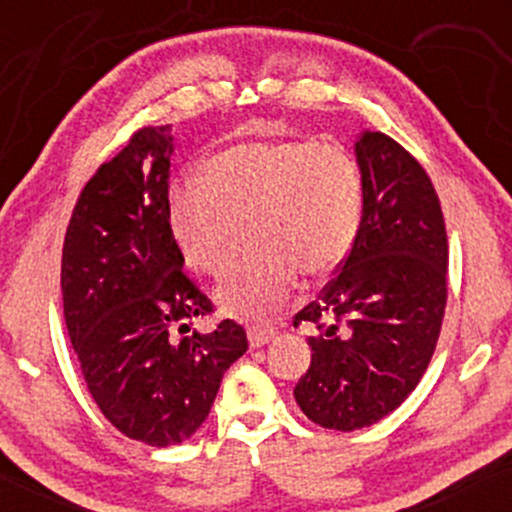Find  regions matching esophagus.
I'll list each match as a JSON object with an SVG mask.
<instances>
[{
  "label": "esophagus",
  "instance_id": "1",
  "mask_svg": "<svg viewBox=\"0 0 512 512\" xmlns=\"http://www.w3.org/2000/svg\"><path fill=\"white\" fill-rule=\"evenodd\" d=\"M274 337H276L274 327H250V332H248V339H250L252 349H260V346L272 342Z\"/></svg>",
  "mask_w": 512,
  "mask_h": 512
}]
</instances>
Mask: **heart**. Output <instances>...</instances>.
<instances>
[{
	"label": "heart",
	"instance_id": "b5f03b06",
	"mask_svg": "<svg viewBox=\"0 0 512 512\" xmlns=\"http://www.w3.org/2000/svg\"><path fill=\"white\" fill-rule=\"evenodd\" d=\"M363 207L356 161L339 146L274 139L228 146L199 178L170 190L168 221L185 260L219 276L238 226L252 250L216 289L223 313L260 320L291 293L296 272L322 276L354 243Z\"/></svg>",
	"mask_w": 512,
	"mask_h": 512
}]
</instances>
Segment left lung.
I'll use <instances>...</instances> for the list:
<instances>
[{
	"instance_id": "8db88e82",
	"label": "left lung",
	"mask_w": 512,
	"mask_h": 512,
	"mask_svg": "<svg viewBox=\"0 0 512 512\" xmlns=\"http://www.w3.org/2000/svg\"><path fill=\"white\" fill-rule=\"evenodd\" d=\"M363 180L349 255L298 322H313L310 368L293 397L310 421L358 431L392 414L419 385L443 325L448 233L421 163L383 132L354 144Z\"/></svg>"
}]
</instances>
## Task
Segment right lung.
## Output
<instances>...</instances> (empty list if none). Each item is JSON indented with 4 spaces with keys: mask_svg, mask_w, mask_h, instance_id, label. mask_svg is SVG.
Instances as JSON below:
<instances>
[{
    "mask_svg": "<svg viewBox=\"0 0 512 512\" xmlns=\"http://www.w3.org/2000/svg\"><path fill=\"white\" fill-rule=\"evenodd\" d=\"M170 125L144 127L86 182L62 250V301L88 392L127 438L168 448L209 416L221 378L248 351L223 320L190 332L211 301L182 272L168 221Z\"/></svg>",
    "mask_w": 512,
    "mask_h": 512,
    "instance_id": "obj_1",
    "label": "right lung"
}]
</instances>
